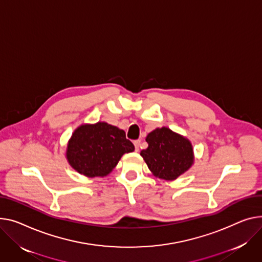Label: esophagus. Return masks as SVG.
Here are the masks:
<instances>
[{"instance_id":"esophagus-1","label":"esophagus","mask_w":262,"mask_h":262,"mask_svg":"<svg viewBox=\"0 0 262 262\" xmlns=\"http://www.w3.org/2000/svg\"><path fill=\"white\" fill-rule=\"evenodd\" d=\"M134 145H135V149H136V151H139V149H140L141 141H140V140H136V141H134Z\"/></svg>"}]
</instances>
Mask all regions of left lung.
I'll list each match as a JSON object with an SVG mask.
<instances>
[{
    "mask_svg": "<svg viewBox=\"0 0 262 262\" xmlns=\"http://www.w3.org/2000/svg\"><path fill=\"white\" fill-rule=\"evenodd\" d=\"M145 140L148 146L140 155L156 177L175 180L194 163L189 140L167 127L156 128Z\"/></svg>",
    "mask_w": 262,
    "mask_h": 262,
    "instance_id": "obj_1",
    "label": "left lung"
}]
</instances>
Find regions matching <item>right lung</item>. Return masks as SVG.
Instances as JSON below:
<instances>
[{
  "label": "right lung",
  "mask_w": 262,
  "mask_h": 262,
  "mask_svg": "<svg viewBox=\"0 0 262 262\" xmlns=\"http://www.w3.org/2000/svg\"><path fill=\"white\" fill-rule=\"evenodd\" d=\"M125 132L106 122L79 126L69 139L66 158L78 172L87 177H104L114 169L121 157L134 151Z\"/></svg>",
  "instance_id": "obj_1"
}]
</instances>
